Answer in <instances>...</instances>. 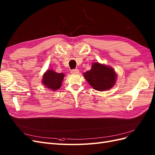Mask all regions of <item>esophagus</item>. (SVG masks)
<instances>
[{"label":"esophagus","instance_id":"obj_1","mask_svg":"<svg viewBox=\"0 0 155 155\" xmlns=\"http://www.w3.org/2000/svg\"><path fill=\"white\" fill-rule=\"evenodd\" d=\"M70 72L73 74H78L79 72V71L78 69H72Z\"/></svg>","mask_w":155,"mask_h":155}]
</instances>
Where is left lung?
Wrapping results in <instances>:
<instances>
[{"instance_id": "left-lung-1", "label": "left lung", "mask_w": 155, "mask_h": 155, "mask_svg": "<svg viewBox=\"0 0 155 155\" xmlns=\"http://www.w3.org/2000/svg\"><path fill=\"white\" fill-rule=\"evenodd\" d=\"M83 76L89 85L98 91L109 90L115 85L117 78L113 68L98 62L94 63Z\"/></svg>"}]
</instances>
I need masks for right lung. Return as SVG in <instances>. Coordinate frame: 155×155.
Masks as SVG:
<instances>
[{
    "instance_id": "1",
    "label": "right lung",
    "mask_w": 155,
    "mask_h": 155,
    "mask_svg": "<svg viewBox=\"0 0 155 155\" xmlns=\"http://www.w3.org/2000/svg\"><path fill=\"white\" fill-rule=\"evenodd\" d=\"M64 77L63 73H57L51 69L47 70L43 75L42 83L50 90L56 91L61 87Z\"/></svg>"
}]
</instances>
